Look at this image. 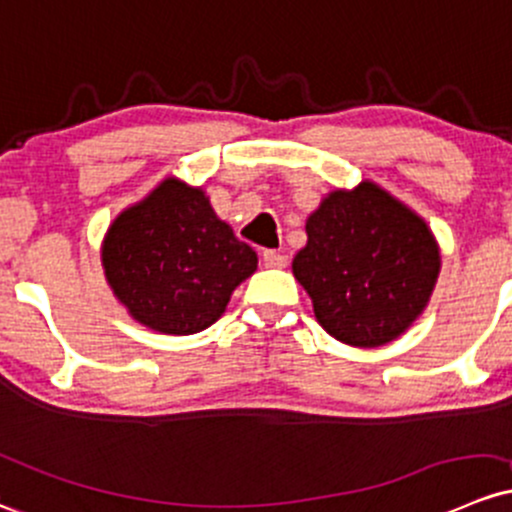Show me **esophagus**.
Masks as SVG:
<instances>
[{"label": "esophagus", "mask_w": 512, "mask_h": 512, "mask_svg": "<svg viewBox=\"0 0 512 512\" xmlns=\"http://www.w3.org/2000/svg\"><path fill=\"white\" fill-rule=\"evenodd\" d=\"M262 265L265 267H284L287 265V257L277 250H265L262 252Z\"/></svg>", "instance_id": "obj_1"}]
</instances>
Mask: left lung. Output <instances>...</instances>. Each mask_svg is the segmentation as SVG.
I'll use <instances>...</instances> for the list:
<instances>
[{"label":"left lung","mask_w":512,"mask_h":512,"mask_svg":"<svg viewBox=\"0 0 512 512\" xmlns=\"http://www.w3.org/2000/svg\"><path fill=\"white\" fill-rule=\"evenodd\" d=\"M439 267L429 225L373 181L328 193L292 262L316 321L355 348L402 336L429 304Z\"/></svg>","instance_id":"left-lung-1"}]
</instances>
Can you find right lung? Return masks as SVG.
Segmentation results:
<instances>
[{
  "instance_id": "obj_1",
  "label": "right lung",
  "mask_w": 512,
  "mask_h": 512,
  "mask_svg": "<svg viewBox=\"0 0 512 512\" xmlns=\"http://www.w3.org/2000/svg\"><path fill=\"white\" fill-rule=\"evenodd\" d=\"M102 270L134 321L191 336L223 316L230 294L257 270V255L213 213L203 188L161 184L112 220Z\"/></svg>"
}]
</instances>
